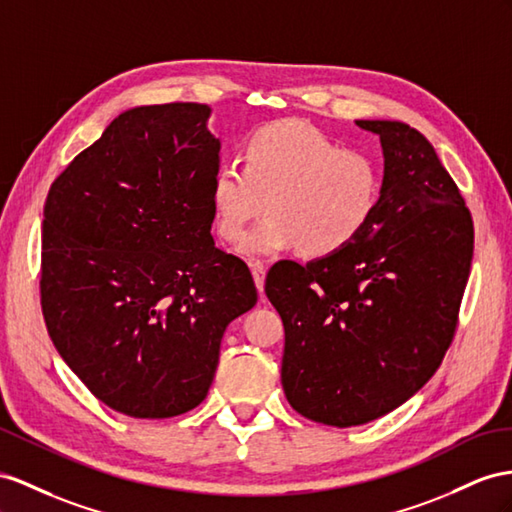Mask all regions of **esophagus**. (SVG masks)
I'll list each match as a JSON object with an SVG mask.
<instances>
[{
	"label": "esophagus",
	"mask_w": 512,
	"mask_h": 512,
	"mask_svg": "<svg viewBox=\"0 0 512 512\" xmlns=\"http://www.w3.org/2000/svg\"><path fill=\"white\" fill-rule=\"evenodd\" d=\"M251 270H253V279H255V285L259 294L264 296V283H266V266L261 264V261H253L251 264Z\"/></svg>",
	"instance_id": "esophagus-1"
}]
</instances>
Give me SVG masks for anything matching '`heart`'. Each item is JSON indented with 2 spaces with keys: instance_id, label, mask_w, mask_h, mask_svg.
<instances>
[{
  "instance_id": "1",
  "label": "heart",
  "mask_w": 512,
  "mask_h": 512,
  "mask_svg": "<svg viewBox=\"0 0 512 512\" xmlns=\"http://www.w3.org/2000/svg\"><path fill=\"white\" fill-rule=\"evenodd\" d=\"M383 196L381 162L368 151L342 149L305 121L253 131L242 164H222L212 179L214 225L238 242L267 199V218L238 246L244 257L296 251L311 259L346 251L368 229Z\"/></svg>"
}]
</instances>
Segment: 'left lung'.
Segmentation results:
<instances>
[{
	"instance_id": "left-lung-1",
	"label": "left lung",
	"mask_w": 512,
	"mask_h": 512,
	"mask_svg": "<svg viewBox=\"0 0 512 512\" xmlns=\"http://www.w3.org/2000/svg\"><path fill=\"white\" fill-rule=\"evenodd\" d=\"M355 123L381 138L385 160L368 229L342 253L266 277L285 329V398L337 428L391 413L430 381L474 255V222L435 147L400 121Z\"/></svg>"
}]
</instances>
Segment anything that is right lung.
Returning <instances> with one entry per match:
<instances>
[{
  "mask_svg": "<svg viewBox=\"0 0 512 512\" xmlns=\"http://www.w3.org/2000/svg\"><path fill=\"white\" fill-rule=\"evenodd\" d=\"M212 108H131L51 183L43 316L73 374L110 409L164 419L199 406L227 326L253 309L242 259L212 238Z\"/></svg>",
  "mask_w": 512,
  "mask_h": 512,
  "instance_id": "right-lung-1",
  "label": "right lung"
}]
</instances>
